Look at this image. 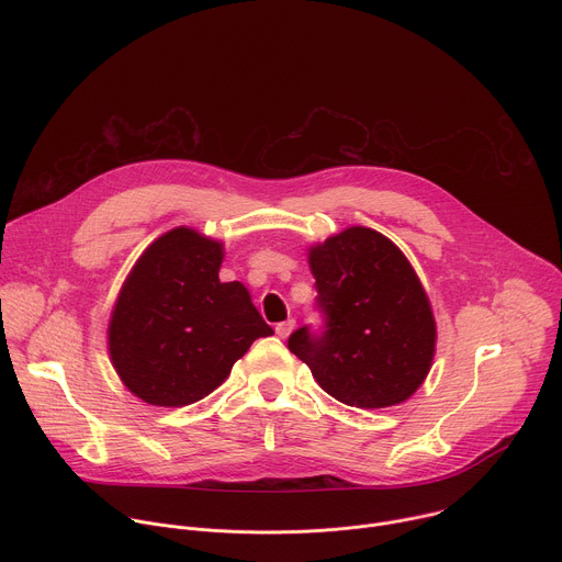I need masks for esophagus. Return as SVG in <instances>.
Returning <instances> with one entry per match:
<instances>
[{
    "label": "esophagus",
    "mask_w": 562,
    "mask_h": 562,
    "mask_svg": "<svg viewBox=\"0 0 562 562\" xmlns=\"http://www.w3.org/2000/svg\"><path fill=\"white\" fill-rule=\"evenodd\" d=\"M295 329V319L293 317H289V319H284V323H278L276 325V334L280 336V338H289V334Z\"/></svg>",
    "instance_id": "esophagus-1"
}]
</instances>
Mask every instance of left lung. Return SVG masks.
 <instances>
[{"mask_svg":"<svg viewBox=\"0 0 562 562\" xmlns=\"http://www.w3.org/2000/svg\"><path fill=\"white\" fill-rule=\"evenodd\" d=\"M323 327L289 336V349L340 403L400 405L423 384L436 349L427 293L391 239L351 226L308 254Z\"/></svg>","mask_w":562,"mask_h":562,"instance_id":"obj_1","label":"left lung"}]
</instances>
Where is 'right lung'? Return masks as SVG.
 Returning a JSON list of instances; mask_svg holds the SVG:
<instances>
[{
    "label": "right lung",
    "mask_w": 562,
    "mask_h": 562,
    "mask_svg": "<svg viewBox=\"0 0 562 562\" xmlns=\"http://www.w3.org/2000/svg\"><path fill=\"white\" fill-rule=\"evenodd\" d=\"M222 245L193 228L157 237L115 302L109 351L144 403L184 407L217 389L273 329L239 282H220Z\"/></svg>",
    "instance_id": "obj_1"
}]
</instances>
